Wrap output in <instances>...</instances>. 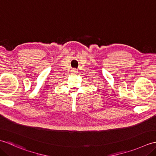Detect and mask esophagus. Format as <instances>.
Here are the masks:
<instances>
[{
  "label": "esophagus",
  "instance_id": "34e87169",
  "mask_svg": "<svg viewBox=\"0 0 156 156\" xmlns=\"http://www.w3.org/2000/svg\"><path fill=\"white\" fill-rule=\"evenodd\" d=\"M72 72H73V73H74V74H75V73H76L77 72H76V69H73V70H72Z\"/></svg>",
  "mask_w": 156,
  "mask_h": 156
}]
</instances>
